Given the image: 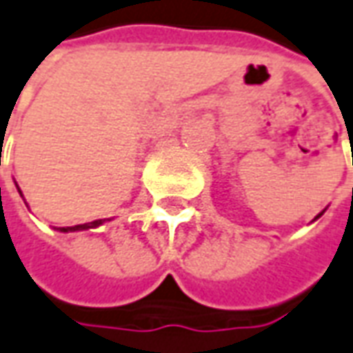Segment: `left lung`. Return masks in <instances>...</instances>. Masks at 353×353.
<instances>
[{
    "label": "left lung",
    "mask_w": 353,
    "mask_h": 353,
    "mask_svg": "<svg viewBox=\"0 0 353 353\" xmlns=\"http://www.w3.org/2000/svg\"><path fill=\"white\" fill-rule=\"evenodd\" d=\"M323 212H325V210H323ZM323 212H321V214H317V216H315V220H317L319 216H323Z\"/></svg>",
    "instance_id": "1"
}]
</instances>
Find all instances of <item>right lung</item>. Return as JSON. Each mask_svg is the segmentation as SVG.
<instances>
[{
  "label": "right lung",
  "mask_w": 353,
  "mask_h": 353,
  "mask_svg": "<svg viewBox=\"0 0 353 353\" xmlns=\"http://www.w3.org/2000/svg\"><path fill=\"white\" fill-rule=\"evenodd\" d=\"M19 189V187H17ZM19 193H21V189H19ZM23 196V193H21ZM108 218H102V220H94V222H86V224H77V226H63V228H56L57 232H63V234H69V232H83V230H90V228H98L102 226L104 222H106Z\"/></svg>",
  "instance_id": "1"
}]
</instances>
